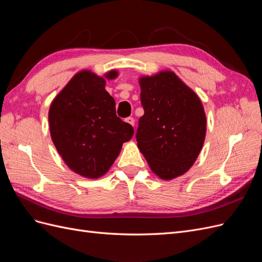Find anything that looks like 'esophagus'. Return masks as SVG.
I'll use <instances>...</instances> for the list:
<instances>
[{
  "mask_svg": "<svg viewBox=\"0 0 262 262\" xmlns=\"http://www.w3.org/2000/svg\"><path fill=\"white\" fill-rule=\"evenodd\" d=\"M125 122H126V123H129V124H131V125L133 126V125H134V119H133L132 117H128V118L125 119Z\"/></svg>",
  "mask_w": 262,
  "mask_h": 262,
  "instance_id": "obj_1",
  "label": "esophagus"
}]
</instances>
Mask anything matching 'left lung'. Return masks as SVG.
<instances>
[{
    "label": "left lung",
    "mask_w": 262,
    "mask_h": 262,
    "mask_svg": "<svg viewBox=\"0 0 262 262\" xmlns=\"http://www.w3.org/2000/svg\"><path fill=\"white\" fill-rule=\"evenodd\" d=\"M144 115L137 142L157 177L171 180L196 161L207 133V116L199 96L170 70L139 77Z\"/></svg>",
    "instance_id": "1"
}]
</instances>
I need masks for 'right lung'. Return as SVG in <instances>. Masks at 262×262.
Instances as JSON below:
<instances>
[{
	"instance_id": "right-lung-1",
	"label": "right lung",
	"mask_w": 262,
	"mask_h": 262,
	"mask_svg": "<svg viewBox=\"0 0 262 262\" xmlns=\"http://www.w3.org/2000/svg\"><path fill=\"white\" fill-rule=\"evenodd\" d=\"M118 75L117 70L102 76L82 70L50 105L51 140L68 167L82 177L104 176L134 133L131 124L117 117L115 99L105 90L106 80Z\"/></svg>"
}]
</instances>
